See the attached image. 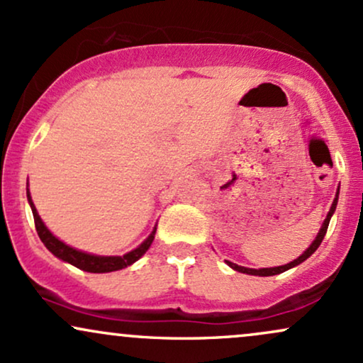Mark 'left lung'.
<instances>
[{"label":"left lung","instance_id":"left-lung-1","mask_svg":"<svg viewBox=\"0 0 363 363\" xmlns=\"http://www.w3.org/2000/svg\"><path fill=\"white\" fill-rule=\"evenodd\" d=\"M336 203H338V193H336V198H335V201H333V205H331V210H329V213H328V216H326V220H324L323 227H320V230H319L318 237H315V240H314V242L311 244V247H307V251L303 252L302 256H298L297 259H295V261L289 262V264L277 266V268H262V269H251V268H244V266H239V264H235V262H230V261H227V264L230 266V268H234L235 272H240V273H247V274H256V277H273V274L283 273V272H286V269L294 268V266L301 264V262L306 261L307 257L311 256V254H314V252H315V249H318L319 245H320V242H323L324 235H326V232H328V225H329V220H331V216H333V213H335V210H336Z\"/></svg>","mask_w":363,"mask_h":363}]
</instances>
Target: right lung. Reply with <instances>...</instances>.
Returning <instances> with one entry per match:
<instances>
[{"label":"right lung","mask_w":363,"mask_h":363,"mask_svg":"<svg viewBox=\"0 0 363 363\" xmlns=\"http://www.w3.org/2000/svg\"><path fill=\"white\" fill-rule=\"evenodd\" d=\"M27 198H28V203H30L32 213H34L35 230H37V234H39L40 240H43L45 247H48L49 251H51L56 257H60V259L69 262V264L77 266V268L83 269V272L109 273V272H118V269L126 268V266L133 264L135 261H138L140 257L148 251V247L153 242V237H155L157 228H153L152 234H150L148 239L145 240V242L141 244L140 247H136L135 251L124 254V256H94V254H86V252L77 251V249L69 247V245L61 242L60 239H56V237H54L51 232L48 230V227H45V225L43 223V220H40L39 213H37V210H35L34 203H32L28 191H27Z\"/></svg>","instance_id":"1"}]
</instances>
